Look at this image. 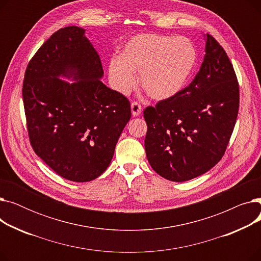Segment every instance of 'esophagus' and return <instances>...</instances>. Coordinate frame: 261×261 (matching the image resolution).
<instances>
[{
	"instance_id": "obj_1",
	"label": "esophagus",
	"mask_w": 261,
	"mask_h": 261,
	"mask_svg": "<svg viewBox=\"0 0 261 261\" xmlns=\"http://www.w3.org/2000/svg\"><path fill=\"white\" fill-rule=\"evenodd\" d=\"M131 112L133 116H139L142 114V106L138 101H133L131 103Z\"/></svg>"
}]
</instances>
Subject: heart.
<instances>
[{
	"label": "heart",
	"instance_id": "b5f03b06",
	"mask_svg": "<svg viewBox=\"0 0 261 261\" xmlns=\"http://www.w3.org/2000/svg\"><path fill=\"white\" fill-rule=\"evenodd\" d=\"M197 59L196 46L186 37L142 34L110 60L109 77L118 92L129 94L138 85L135 73H140L143 90L153 99L165 100L184 90Z\"/></svg>",
	"mask_w": 261,
	"mask_h": 261
}]
</instances>
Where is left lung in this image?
Here are the masks:
<instances>
[{"label": "left lung", "mask_w": 261, "mask_h": 261, "mask_svg": "<svg viewBox=\"0 0 261 261\" xmlns=\"http://www.w3.org/2000/svg\"><path fill=\"white\" fill-rule=\"evenodd\" d=\"M195 79L179 94L144 110L148 162L161 176L185 182L213 168L225 152L239 110V85L223 47L206 35Z\"/></svg>", "instance_id": "left-lung-1"}]
</instances>
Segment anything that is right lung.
<instances>
[{
	"label": "right lung",
	"instance_id": "1",
	"mask_svg": "<svg viewBox=\"0 0 261 261\" xmlns=\"http://www.w3.org/2000/svg\"><path fill=\"white\" fill-rule=\"evenodd\" d=\"M102 75L99 55L77 26L54 33L27 64L22 95L31 145L66 180L103 173L131 117L128 98L105 86Z\"/></svg>",
	"mask_w": 261,
	"mask_h": 261
}]
</instances>
